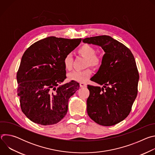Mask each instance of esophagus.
<instances>
[{"label": "esophagus", "mask_w": 155, "mask_h": 155, "mask_svg": "<svg viewBox=\"0 0 155 155\" xmlns=\"http://www.w3.org/2000/svg\"><path fill=\"white\" fill-rule=\"evenodd\" d=\"M80 85L81 87H84L86 86V84L85 83H82V82L80 83Z\"/></svg>", "instance_id": "esophagus-1"}]
</instances>
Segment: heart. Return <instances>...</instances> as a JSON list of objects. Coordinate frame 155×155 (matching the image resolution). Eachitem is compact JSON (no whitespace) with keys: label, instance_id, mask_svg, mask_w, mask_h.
<instances>
[{"label":"heart","instance_id":"b5f03b06","mask_svg":"<svg viewBox=\"0 0 155 155\" xmlns=\"http://www.w3.org/2000/svg\"><path fill=\"white\" fill-rule=\"evenodd\" d=\"M78 53L86 58L87 60V65L97 67L101 64V59L96 55L95 49L88 45H83L78 50ZM72 57L71 54L66 55L64 59L63 63L66 70L70 71L72 68ZM92 71L90 69H86L84 71H74L68 74V78L78 82H85L90 77Z\"/></svg>","mask_w":155,"mask_h":155}]
</instances>
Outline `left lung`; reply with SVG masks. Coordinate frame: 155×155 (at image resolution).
Listing matches in <instances>:
<instances>
[{"instance_id": "1", "label": "left lung", "mask_w": 155, "mask_h": 155, "mask_svg": "<svg viewBox=\"0 0 155 155\" xmlns=\"http://www.w3.org/2000/svg\"><path fill=\"white\" fill-rule=\"evenodd\" d=\"M82 41L97 45L105 52L98 71L91 78L102 86L87 85V115L100 125H115L127 117L137 95L139 75L134 57L123 43L108 35Z\"/></svg>"}]
</instances>
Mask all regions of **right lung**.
Wrapping results in <instances>:
<instances>
[{
    "instance_id": "1",
    "label": "right lung",
    "mask_w": 155,
    "mask_h": 155,
    "mask_svg": "<svg viewBox=\"0 0 155 155\" xmlns=\"http://www.w3.org/2000/svg\"><path fill=\"white\" fill-rule=\"evenodd\" d=\"M81 41L48 37L32 44L22 56L17 91L22 112L31 121L47 126L65 116L69 99L80 84L72 80L59 85L66 78L63 61Z\"/></svg>"
}]
</instances>
